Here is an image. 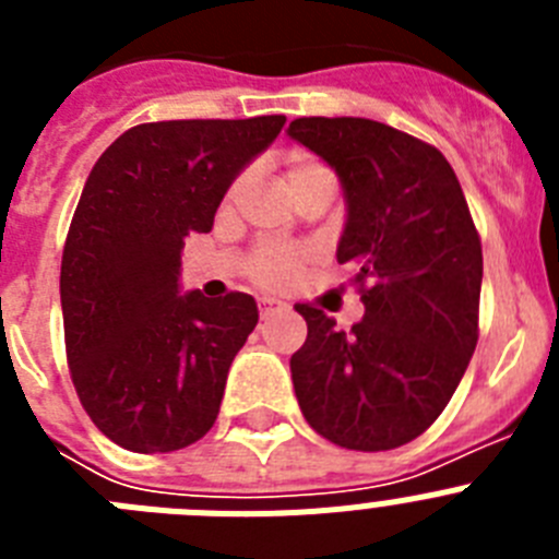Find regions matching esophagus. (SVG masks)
<instances>
[{"label": "esophagus", "mask_w": 559, "mask_h": 559, "mask_svg": "<svg viewBox=\"0 0 559 559\" xmlns=\"http://www.w3.org/2000/svg\"><path fill=\"white\" fill-rule=\"evenodd\" d=\"M283 310H288V305H285L283 299H274V296H263V299H260V316H263V319H269V316L274 313H283Z\"/></svg>", "instance_id": "34e87169"}]
</instances>
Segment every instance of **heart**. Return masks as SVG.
Wrapping results in <instances>:
<instances>
[{"instance_id":"1","label":"heart","mask_w":559,"mask_h":559,"mask_svg":"<svg viewBox=\"0 0 559 559\" xmlns=\"http://www.w3.org/2000/svg\"><path fill=\"white\" fill-rule=\"evenodd\" d=\"M319 176H328V170H324L319 162L310 159V156H305V153H294V156L288 159V167H285V187H288L290 195H296V192L302 190L308 181L319 179ZM237 190H240V181H235V185H231V190L226 199L229 201L235 199ZM305 260H308V254H305V251L280 249V246H263V249H257L254 257H251L249 271L260 285H269V288H283V285H288L290 280H294V276L302 271Z\"/></svg>"}]
</instances>
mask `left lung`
<instances>
[{
	"label": "left lung",
	"mask_w": 559,
	"mask_h": 559,
	"mask_svg": "<svg viewBox=\"0 0 559 559\" xmlns=\"http://www.w3.org/2000/svg\"><path fill=\"white\" fill-rule=\"evenodd\" d=\"M288 136L335 170L347 218L338 263L355 269L364 319L349 333L296 305L308 338L290 378L316 433L392 451L431 426L478 341L481 243L437 147L364 117H299Z\"/></svg>",
	"instance_id": "left-lung-1"
}]
</instances>
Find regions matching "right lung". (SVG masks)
Masks as SVG:
<instances>
[{
  "instance_id": "add662e5",
  "label": "right lung",
  "mask_w": 559,
  "mask_h": 559,
  "mask_svg": "<svg viewBox=\"0 0 559 559\" xmlns=\"http://www.w3.org/2000/svg\"><path fill=\"white\" fill-rule=\"evenodd\" d=\"M283 126V114L145 122L88 173L63 246V335L83 408L126 451H179L218 417L260 313L249 294H181V249L212 229L231 181Z\"/></svg>"
}]
</instances>
